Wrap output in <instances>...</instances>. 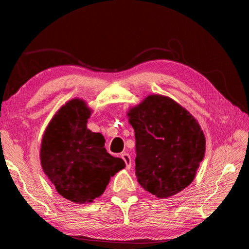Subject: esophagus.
Returning <instances> with one entry per match:
<instances>
[{
	"instance_id": "34e87169",
	"label": "esophagus",
	"mask_w": 249,
	"mask_h": 249,
	"mask_svg": "<svg viewBox=\"0 0 249 249\" xmlns=\"http://www.w3.org/2000/svg\"><path fill=\"white\" fill-rule=\"evenodd\" d=\"M123 160L125 162V167L126 169H130L131 168V165H132V160H131V157L129 154H123L122 155Z\"/></svg>"
}]
</instances>
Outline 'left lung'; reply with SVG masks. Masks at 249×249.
<instances>
[{
    "mask_svg": "<svg viewBox=\"0 0 249 249\" xmlns=\"http://www.w3.org/2000/svg\"><path fill=\"white\" fill-rule=\"evenodd\" d=\"M136 138V176L145 191L167 198L189 186L206 152L197 119L162 94H149L126 112Z\"/></svg>",
    "mask_w": 249,
    "mask_h": 249,
    "instance_id": "8db88e82",
    "label": "left lung"
}]
</instances>
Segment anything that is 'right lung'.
<instances>
[{
    "instance_id": "obj_1",
    "label": "right lung",
    "mask_w": 249,
    "mask_h": 249,
    "mask_svg": "<svg viewBox=\"0 0 249 249\" xmlns=\"http://www.w3.org/2000/svg\"><path fill=\"white\" fill-rule=\"evenodd\" d=\"M92 109L74 97L60 107L43 133L39 159L57 192L74 203L99 198L124 161L108 154L101 133L87 129Z\"/></svg>"
}]
</instances>
